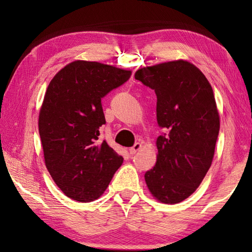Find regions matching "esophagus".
<instances>
[{
  "mask_svg": "<svg viewBox=\"0 0 252 252\" xmlns=\"http://www.w3.org/2000/svg\"><path fill=\"white\" fill-rule=\"evenodd\" d=\"M142 148V144L141 143H139V142H136L133 147L132 148H130L129 149V152H130V155H135L136 152H138L140 149Z\"/></svg>",
  "mask_w": 252,
  "mask_h": 252,
  "instance_id": "1",
  "label": "esophagus"
}]
</instances>
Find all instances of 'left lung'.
<instances>
[{
  "label": "left lung",
  "instance_id": "8db88e82",
  "mask_svg": "<svg viewBox=\"0 0 252 252\" xmlns=\"http://www.w3.org/2000/svg\"><path fill=\"white\" fill-rule=\"evenodd\" d=\"M135 79L155 90L157 120L165 131L157 139V162L144 174L152 197L174 204L190 197L211 167L220 117L211 84L186 60L141 67Z\"/></svg>",
  "mask_w": 252,
  "mask_h": 252
}]
</instances>
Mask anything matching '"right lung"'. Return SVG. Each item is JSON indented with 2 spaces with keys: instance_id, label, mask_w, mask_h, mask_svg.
I'll return each instance as SVG.
<instances>
[{
  "instance_id": "1",
  "label": "right lung",
  "mask_w": 252,
  "mask_h": 252,
  "mask_svg": "<svg viewBox=\"0 0 252 252\" xmlns=\"http://www.w3.org/2000/svg\"><path fill=\"white\" fill-rule=\"evenodd\" d=\"M132 72L76 60L60 70L46 89L39 132L46 169L63 193L79 202L100 198L123 158L105 141L101 99L130 79Z\"/></svg>"
}]
</instances>
